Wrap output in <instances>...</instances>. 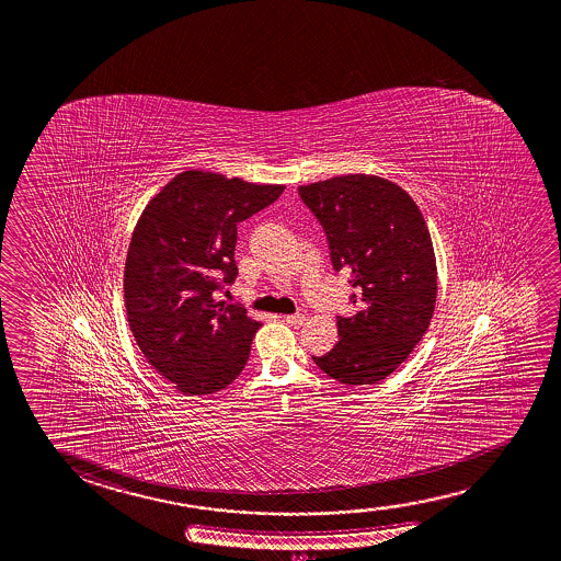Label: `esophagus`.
<instances>
[{"label":"esophagus","instance_id":"obj_1","mask_svg":"<svg viewBox=\"0 0 561 561\" xmlns=\"http://www.w3.org/2000/svg\"><path fill=\"white\" fill-rule=\"evenodd\" d=\"M304 321L305 317L301 312H295V314H287V317H285V322H287V324H291V327H301Z\"/></svg>","mask_w":561,"mask_h":561}]
</instances>
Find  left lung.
I'll list each match as a JSON object with an SVG mask.
<instances>
[{"instance_id":"1","label":"left lung","mask_w":561,"mask_h":561,"mask_svg":"<svg viewBox=\"0 0 561 561\" xmlns=\"http://www.w3.org/2000/svg\"><path fill=\"white\" fill-rule=\"evenodd\" d=\"M299 197L324 230L334 272L348 276L356 307L336 317V346L312 362L344 386L381 381L423 340L434 312L436 260L423 215L377 175L301 185Z\"/></svg>"}]
</instances>
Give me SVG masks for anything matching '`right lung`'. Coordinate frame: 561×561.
<instances>
[{"mask_svg":"<svg viewBox=\"0 0 561 561\" xmlns=\"http://www.w3.org/2000/svg\"><path fill=\"white\" fill-rule=\"evenodd\" d=\"M282 193L284 185L184 172L140 215L125 264L127 319L148 364L184 396L221 391L247 366L260 322L213 294L239 276L237 225Z\"/></svg>","mask_w":561,"mask_h":561,"instance_id":"obj_1","label":"right lung"}]
</instances>
